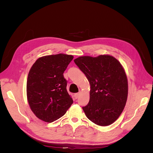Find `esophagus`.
Returning a JSON list of instances; mask_svg holds the SVG:
<instances>
[{"label":"esophagus","instance_id":"obj_1","mask_svg":"<svg viewBox=\"0 0 153 153\" xmlns=\"http://www.w3.org/2000/svg\"><path fill=\"white\" fill-rule=\"evenodd\" d=\"M79 95H80V93L79 92H78V93H76V94H75V99H77L78 98V96H79Z\"/></svg>","mask_w":153,"mask_h":153}]
</instances>
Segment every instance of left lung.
I'll use <instances>...</instances> for the list:
<instances>
[{
	"label": "left lung",
	"instance_id": "obj_1",
	"mask_svg": "<svg viewBox=\"0 0 153 153\" xmlns=\"http://www.w3.org/2000/svg\"><path fill=\"white\" fill-rule=\"evenodd\" d=\"M91 85L89 102L82 107L92 123L106 126L114 123L126 103L127 76L120 62L109 55L82 56L74 60Z\"/></svg>",
	"mask_w": 153,
	"mask_h": 153
}]
</instances>
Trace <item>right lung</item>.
<instances>
[{
    "label": "right lung",
    "mask_w": 153,
    "mask_h": 153,
    "mask_svg": "<svg viewBox=\"0 0 153 153\" xmlns=\"http://www.w3.org/2000/svg\"><path fill=\"white\" fill-rule=\"evenodd\" d=\"M73 59L64 53L46 55L37 59L29 72L27 100L32 112L45 122L61 117L73 103L63 75Z\"/></svg>",
    "instance_id": "obj_1"
}]
</instances>
